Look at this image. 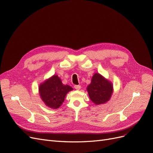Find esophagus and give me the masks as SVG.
I'll return each instance as SVG.
<instances>
[{"mask_svg": "<svg viewBox=\"0 0 153 153\" xmlns=\"http://www.w3.org/2000/svg\"><path fill=\"white\" fill-rule=\"evenodd\" d=\"M74 88H75V89L76 90H80L81 88V86L80 85H74Z\"/></svg>", "mask_w": 153, "mask_h": 153, "instance_id": "obj_1", "label": "esophagus"}]
</instances>
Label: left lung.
<instances>
[{
  "instance_id": "obj_1",
  "label": "left lung",
  "mask_w": 153,
  "mask_h": 153,
  "mask_svg": "<svg viewBox=\"0 0 153 153\" xmlns=\"http://www.w3.org/2000/svg\"><path fill=\"white\" fill-rule=\"evenodd\" d=\"M87 90L92 102L96 105H100L110 100L112 94L113 87L109 81L106 80L99 73H95Z\"/></svg>"
}]
</instances>
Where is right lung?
I'll return each mask as SVG.
<instances>
[{
  "instance_id": "right-lung-1",
  "label": "right lung",
  "mask_w": 153,
  "mask_h": 153,
  "mask_svg": "<svg viewBox=\"0 0 153 153\" xmlns=\"http://www.w3.org/2000/svg\"><path fill=\"white\" fill-rule=\"evenodd\" d=\"M39 90L41 99L46 105L52 108H58L62 103L66 94L73 90V88L62 84L61 79L57 75H53L41 84Z\"/></svg>"
}]
</instances>
